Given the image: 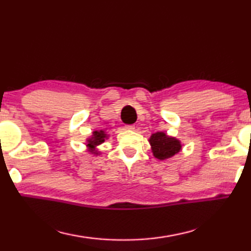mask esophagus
Masks as SVG:
<instances>
[{
    "label": "esophagus",
    "instance_id": "esophagus-1",
    "mask_svg": "<svg viewBox=\"0 0 251 251\" xmlns=\"http://www.w3.org/2000/svg\"><path fill=\"white\" fill-rule=\"evenodd\" d=\"M126 129H128V130L133 131V130L135 129V126H132V125H130V126H126Z\"/></svg>",
    "mask_w": 251,
    "mask_h": 251
}]
</instances>
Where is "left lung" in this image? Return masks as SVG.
Segmentation results:
<instances>
[{
    "label": "left lung",
    "mask_w": 251,
    "mask_h": 251,
    "mask_svg": "<svg viewBox=\"0 0 251 251\" xmlns=\"http://www.w3.org/2000/svg\"><path fill=\"white\" fill-rule=\"evenodd\" d=\"M149 142H150L153 156L160 161L171 159L182 150L181 141L174 137H170L164 132L153 133L149 139Z\"/></svg>",
    "instance_id": "left-lung-1"
}]
</instances>
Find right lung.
<instances>
[{
  "label": "right lung",
  "mask_w": 251,
  "mask_h": 251,
  "mask_svg": "<svg viewBox=\"0 0 251 251\" xmlns=\"http://www.w3.org/2000/svg\"><path fill=\"white\" fill-rule=\"evenodd\" d=\"M109 135L104 132L103 130L94 131L90 138H87L86 140V147L88 152H90L91 154L100 155V152L97 150V147L100 146L101 143L104 142L105 139H108Z\"/></svg>",
  "instance_id": "right-lung-1"
}]
</instances>
